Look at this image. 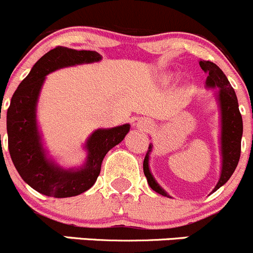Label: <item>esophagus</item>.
<instances>
[{
    "mask_svg": "<svg viewBox=\"0 0 253 253\" xmlns=\"http://www.w3.org/2000/svg\"><path fill=\"white\" fill-rule=\"evenodd\" d=\"M150 124L151 123H150L149 121H140L139 124H137V126H139L141 130H147L150 126H151Z\"/></svg>",
    "mask_w": 253,
    "mask_h": 253,
    "instance_id": "34e87169",
    "label": "esophagus"
}]
</instances>
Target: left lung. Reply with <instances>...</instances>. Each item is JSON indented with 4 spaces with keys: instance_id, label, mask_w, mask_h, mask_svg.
<instances>
[{
    "instance_id": "1",
    "label": "left lung",
    "mask_w": 253,
    "mask_h": 253,
    "mask_svg": "<svg viewBox=\"0 0 253 253\" xmlns=\"http://www.w3.org/2000/svg\"><path fill=\"white\" fill-rule=\"evenodd\" d=\"M202 69L208 72L207 77V86L208 87H219V99L220 111H221V156L222 166L221 174L217 184L215 186L214 191H217L222 184L226 183L231 174L234 173L237 164H239L240 155H241V137H242V117L239 111V103L234 88L230 84L229 80L226 79L224 72L221 71L217 65L211 61L201 60L199 61ZM152 146L149 145V150L144 159V173L147 178L149 186L165 197L169 194L156 183L152 174L149 169V154Z\"/></svg>"
}]
</instances>
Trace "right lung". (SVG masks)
I'll return each instance as SVG.
<instances>
[{
	"instance_id": "obj_1",
	"label": "right lung",
	"mask_w": 253,
	"mask_h": 253,
	"mask_svg": "<svg viewBox=\"0 0 253 253\" xmlns=\"http://www.w3.org/2000/svg\"><path fill=\"white\" fill-rule=\"evenodd\" d=\"M99 60L101 55L97 51L56 46L36 62L12 96L7 111L9 155L19 176L39 193L66 198L86 192L97 181L107 152L129 131V124L96 130L87 140L88 156L86 165L80 169H62L45 156L36 121L37 101L45 76L61 67Z\"/></svg>"
}]
</instances>
